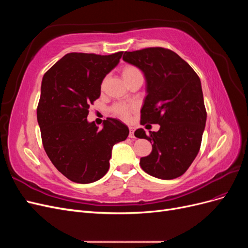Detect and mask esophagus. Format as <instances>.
<instances>
[{"label":"esophagus","mask_w":248,"mask_h":248,"mask_svg":"<svg viewBox=\"0 0 248 248\" xmlns=\"http://www.w3.org/2000/svg\"><path fill=\"white\" fill-rule=\"evenodd\" d=\"M129 131H130V133H129V138H134V127L129 126Z\"/></svg>","instance_id":"34e87169"}]
</instances>
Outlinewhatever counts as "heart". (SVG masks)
<instances>
[{"mask_svg": "<svg viewBox=\"0 0 248 248\" xmlns=\"http://www.w3.org/2000/svg\"><path fill=\"white\" fill-rule=\"evenodd\" d=\"M138 76H141V73L137 67H134L132 65H126L122 68V77L126 82ZM112 109H114V112L118 116L127 119L129 117L130 112L133 110V108L129 106H125V104H117Z\"/></svg>", "mask_w": 248, "mask_h": 248, "instance_id": "obj_1", "label": "heart"}]
</instances>
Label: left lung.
Segmentation results:
<instances>
[{
    "instance_id": "8db88e82",
    "label": "left lung",
    "mask_w": 248,
    "mask_h": 248,
    "mask_svg": "<svg viewBox=\"0 0 248 248\" xmlns=\"http://www.w3.org/2000/svg\"><path fill=\"white\" fill-rule=\"evenodd\" d=\"M123 60L146 78L140 124L160 125L149 137L142 128L134 132L152 144V152L141 157L140 167L155 178H178L197 157L205 130L207 112L200 78L176 52L162 47L125 51Z\"/></svg>"
}]
</instances>
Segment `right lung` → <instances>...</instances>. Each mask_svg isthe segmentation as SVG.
<instances>
[{"label": "right lung", "mask_w": 248, "mask_h": 248, "mask_svg": "<svg viewBox=\"0 0 248 248\" xmlns=\"http://www.w3.org/2000/svg\"><path fill=\"white\" fill-rule=\"evenodd\" d=\"M123 51L109 56L70 52L44 74L37 108L44 150L57 170L72 182L97 181L109 168L111 150L129 129L108 118L102 129L87 120L101 84L119 64Z\"/></svg>", "instance_id": "add662e5"}]
</instances>
